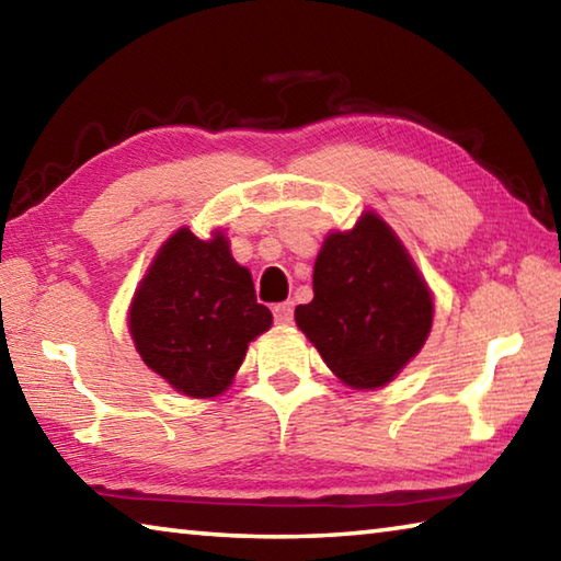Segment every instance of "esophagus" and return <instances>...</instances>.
Wrapping results in <instances>:
<instances>
[{
  "label": "esophagus",
  "instance_id": "34e87169",
  "mask_svg": "<svg viewBox=\"0 0 561 561\" xmlns=\"http://www.w3.org/2000/svg\"><path fill=\"white\" fill-rule=\"evenodd\" d=\"M272 314H274V321H277L279 327H289L291 321H294V304L291 301H282V304H277V307L272 309Z\"/></svg>",
  "mask_w": 561,
  "mask_h": 561
}]
</instances>
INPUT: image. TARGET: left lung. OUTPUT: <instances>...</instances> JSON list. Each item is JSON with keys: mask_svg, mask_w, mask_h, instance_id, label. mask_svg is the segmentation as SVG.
Returning a JSON list of instances; mask_svg holds the SVG:
<instances>
[{"mask_svg": "<svg viewBox=\"0 0 561 561\" xmlns=\"http://www.w3.org/2000/svg\"><path fill=\"white\" fill-rule=\"evenodd\" d=\"M433 291L381 215L327 234L314 262V299L294 309L341 383L374 391L417 356L433 327Z\"/></svg>", "mask_w": 561, "mask_h": 561, "instance_id": "1", "label": "left lung"}]
</instances>
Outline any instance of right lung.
<instances>
[{"label":"right lung","mask_w":561,"mask_h":561,"mask_svg":"<svg viewBox=\"0 0 561 561\" xmlns=\"http://www.w3.org/2000/svg\"><path fill=\"white\" fill-rule=\"evenodd\" d=\"M272 327L252 274L237 264L230 240H201L180 227L156 252L128 307L140 358L178 393L215 398L230 388L250 341Z\"/></svg>","instance_id":"1"}]
</instances>
